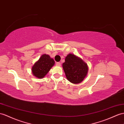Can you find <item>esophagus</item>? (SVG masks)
Instances as JSON below:
<instances>
[{
	"instance_id": "obj_1",
	"label": "esophagus",
	"mask_w": 124,
	"mask_h": 124,
	"mask_svg": "<svg viewBox=\"0 0 124 124\" xmlns=\"http://www.w3.org/2000/svg\"><path fill=\"white\" fill-rule=\"evenodd\" d=\"M56 65H58V66H61V62H57L56 63Z\"/></svg>"
}]
</instances>
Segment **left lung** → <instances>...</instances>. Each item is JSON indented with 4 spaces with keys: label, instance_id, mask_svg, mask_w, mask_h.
Instances as JSON below:
<instances>
[{
    "label": "left lung",
    "instance_id": "obj_1",
    "mask_svg": "<svg viewBox=\"0 0 124 124\" xmlns=\"http://www.w3.org/2000/svg\"><path fill=\"white\" fill-rule=\"evenodd\" d=\"M66 77L73 84H78L83 81L88 72V66L81 58L72 54L65 57L62 64Z\"/></svg>",
    "mask_w": 124,
    "mask_h": 124
}]
</instances>
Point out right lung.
I'll return each instance as SVG.
<instances>
[{"label":"right lung","mask_w":124,"mask_h":124,"mask_svg":"<svg viewBox=\"0 0 124 124\" xmlns=\"http://www.w3.org/2000/svg\"><path fill=\"white\" fill-rule=\"evenodd\" d=\"M55 62L50 56L44 54L41 55L38 61L32 67V73L34 76L39 78H42L47 74Z\"/></svg>","instance_id":"add662e5"}]
</instances>
